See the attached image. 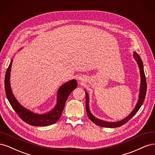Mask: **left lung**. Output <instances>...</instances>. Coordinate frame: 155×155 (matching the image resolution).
Segmentation results:
<instances>
[{
    "instance_id": "obj_1",
    "label": "left lung",
    "mask_w": 155,
    "mask_h": 155,
    "mask_svg": "<svg viewBox=\"0 0 155 155\" xmlns=\"http://www.w3.org/2000/svg\"><path fill=\"white\" fill-rule=\"evenodd\" d=\"M134 58L136 59V61L137 62L138 67L140 68V75H141V85H140V95H139V99L138 101V103L137 105H136L135 108L133 112L125 118V119L122 120L121 121H118V122H107V121H103L101 120L97 119L95 118L94 116H92V114L91 113L90 110H89L88 107V96L87 92H85V96H86V111L88 115V117L89 118L93 123H94L96 125L100 126V127H108V128H114V127H118L121 125H124L126 124L127 121L133 118V117L137 114V112L140 109V108L141 107L144 101L145 95H146V91H147V82H146V78H145L144 70H143V63L142 61L140 58L139 55L134 52L133 54Z\"/></svg>"
}]
</instances>
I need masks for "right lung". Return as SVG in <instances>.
I'll list each match as a JSON object with an SVG mask.
<instances>
[{"mask_svg": "<svg viewBox=\"0 0 155 155\" xmlns=\"http://www.w3.org/2000/svg\"><path fill=\"white\" fill-rule=\"evenodd\" d=\"M12 61H13L12 60L6 70L5 79H4V87H5V92L8 100L14 110L25 122L33 126H48L57 122L61 116L65 102L70 94L78 86L76 79H72L64 83L59 88L58 92V103L54 109L44 114H35L21 105L13 94L10 83Z\"/></svg>", "mask_w": 155, "mask_h": 155, "instance_id": "right-lung-1", "label": "right lung"}]
</instances>
